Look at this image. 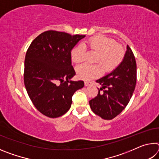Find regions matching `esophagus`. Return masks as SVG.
Here are the masks:
<instances>
[{"mask_svg":"<svg viewBox=\"0 0 159 159\" xmlns=\"http://www.w3.org/2000/svg\"><path fill=\"white\" fill-rule=\"evenodd\" d=\"M84 84H85V86H86V87H88V86H90L91 85V83L90 82H88V81H85Z\"/></svg>","mask_w":159,"mask_h":159,"instance_id":"obj_1","label":"esophagus"}]
</instances>
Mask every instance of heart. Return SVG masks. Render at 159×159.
<instances>
[{
  "label": "heart",
  "instance_id": "b5f03b06",
  "mask_svg": "<svg viewBox=\"0 0 159 159\" xmlns=\"http://www.w3.org/2000/svg\"><path fill=\"white\" fill-rule=\"evenodd\" d=\"M98 52L95 65L83 64L76 68V74L80 79L90 80L102 74L104 69L107 71H112L121 62L125 55L123 48L114 39L104 35H98L90 38L84 43H80L71 51V59L74 63H80L84 60L86 48Z\"/></svg>",
  "mask_w": 159,
  "mask_h": 159
}]
</instances>
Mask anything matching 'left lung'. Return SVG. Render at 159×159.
I'll return each instance as SVG.
<instances>
[{
	"mask_svg": "<svg viewBox=\"0 0 159 159\" xmlns=\"http://www.w3.org/2000/svg\"><path fill=\"white\" fill-rule=\"evenodd\" d=\"M137 81V65L134 54L127 45L124 58L111 73L96 80L101 85L98 94L90 99L92 111L106 120H111L127 106Z\"/></svg>",
	"mask_w": 159,
	"mask_h": 159,
	"instance_id": "obj_1",
	"label": "left lung"
}]
</instances>
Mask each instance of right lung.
<instances>
[{
	"instance_id": "obj_1",
	"label": "right lung",
	"mask_w": 159,
	"mask_h": 159,
	"mask_svg": "<svg viewBox=\"0 0 159 159\" xmlns=\"http://www.w3.org/2000/svg\"><path fill=\"white\" fill-rule=\"evenodd\" d=\"M85 35L46 31L38 36L26 51L24 81L32 103L50 118L69 111L72 96L84 86L83 80H70L76 75L71 51Z\"/></svg>"
}]
</instances>
